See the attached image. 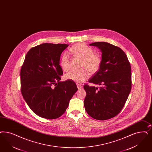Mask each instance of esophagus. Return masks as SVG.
I'll return each instance as SVG.
<instances>
[{"mask_svg": "<svg viewBox=\"0 0 152 152\" xmlns=\"http://www.w3.org/2000/svg\"><path fill=\"white\" fill-rule=\"evenodd\" d=\"M77 88L78 89H81L83 87H82V86L81 85H80V84H77Z\"/></svg>", "mask_w": 152, "mask_h": 152, "instance_id": "obj_1", "label": "esophagus"}]
</instances>
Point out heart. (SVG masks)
I'll return each mask as SVG.
<instances>
[{"mask_svg": "<svg viewBox=\"0 0 152 152\" xmlns=\"http://www.w3.org/2000/svg\"><path fill=\"white\" fill-rule=\"evenodd\" d=\"M69 52L76 57L83 59L81 68L78 71L72 70L64 75L65 79L76 83H83L89 78V73H95L99 69L102 59L99 54L94 53L93 49L85 43L80 42L73 45L69 49ZM59 64L62 69L67 71L70 68L71 58L68 52L63 53L60 58ZM86 69H85L84 68Z\"/></svg>", "mask_w": 152, "mask_h": 152, "instance_id": "obj_1", "label": "heart"}]
</instances>
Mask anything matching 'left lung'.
Returning <instances> with one entry per match:
<instances>
[{"label":"left lung","instance_id":"8db88e82","mask_svg":"<svg viewBox=\"0 0 152 152\" xmlns=\"http://www.w3.org/2000/svg\"><path fill=\"white\" fill-rule=\"evenodd\" d=\"M89 45L97 47L102 52L99 69L89 80V83L100 86L98 88L85 84V108L94 119L108 120L120 112L130 93V63L120 48L107 42Z\"/></svg>","mask_w":152,"mask_h":152}]
</instances>
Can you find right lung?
<instances>
[{"instance_id":"right-lung-1","label":"right lung","mask_w":152,"mask_h":152,"mask_svg":"<svg viewBox=\"0 0 152 152\" xmlns=\"http://www.w3.org/2000/svg\"><path fill=\"white\" fill-rule=\"evenodd\" d=\"M66 44L44 43L32 48L21 67V93L36 115L56 119L66 110L77 91L72 81H60L63 71L59 65Z\"/></svg>"}]
</instances>
